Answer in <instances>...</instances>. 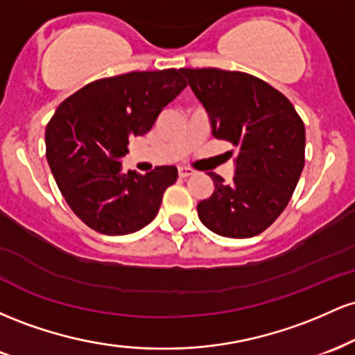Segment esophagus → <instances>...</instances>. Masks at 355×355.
<instances>
[{
  "instance_id": "1",
  "label": "esophagus",
  "mask_w": 355,
  "mask_h": 355,
  "mask_svg": "<svg viewBox=\"0 0 355 355\" xmlns=\"http://www.w3.org/2000/svg\"><path fill=\"white\" fill-rule=\"evenodd\" d=\"M193 173L190 168H187V166H178V177L180 178H185V177H190V175Z\"/></svg>"
}]
</instances>
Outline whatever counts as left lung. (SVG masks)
Masks as SVG:
<instances>
[{
	"label": "left lung",
	"mask_w": 355,
	"mask_h": 355,
	"mask_svg": "<svg viewBox=\"0 0 355 355\" xmlns=\"http://www.w3.org/2000/svg\"><path fill=\"white\" fill-rule=\"evenodd\" d=\"M180 71L209 115L211 135L239 150L232 182L209 173L215 190L197 205L198 218L222 237L262 234L287 207L304 170L302 120L282 93L248 73Z\"/></svg>",
	"instance_id": "left-lung-1"
}]
</instances>
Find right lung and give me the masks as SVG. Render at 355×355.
Listing matches in <instances>:
<instances>
[{"mask_svg": "<svg viewBox=\"0 0 355 355\" xmlns=\"http://www.w3.org/2000/svg\"><path fill=\"white\" fill-rule=\"evenodd\" d=\"M187 81L180 70L132 71L92 81L56 108L46 126V160L76 217L105 235H126L157 217L177 166L123 172L128 140L141 137Z\"/></svg>", "mask_w": 355, "mask_h": 355, "instance_id": "1", "label": "right lung"}]
</instances>
